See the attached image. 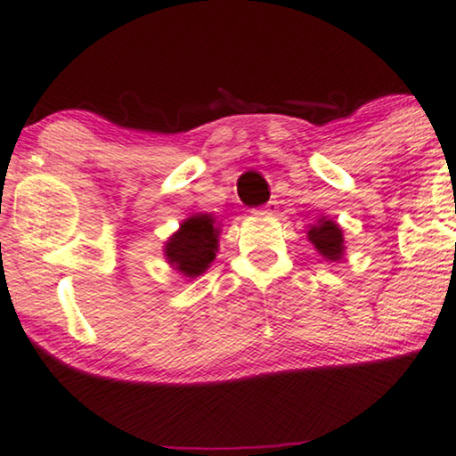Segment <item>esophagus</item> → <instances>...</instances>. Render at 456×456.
<instances>
[{
    "label": "esophagus",
    "instance_id": "esophagus-1",
    "mask_svg": "<svg viewBox=\"0 0 456 456\" xmlns=\"http://www.w3.org/2000/svg\"><path fill=\"white\" fill-rule=\"evenodd\" d=\"M274 211H277V200L266 202V205H264L262 209H256L254 213H257V216H268V213H274Z\"/></svg>",
    "mask_w": 456,
    "mask_h": 456
}]
</instances>
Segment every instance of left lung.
Instances as JSON below:
<instances>
[{
  "instance_id": "8db88e82",
  "label": "left lung",
  "mask_w": 456,
  "mask_h": 456,
  "mask_svg": "<svg viewBox=\"0 0 456 456\" xmlns=\"http://www.w3.org/2000/svg\"><path fill=\"white\" fill-rule=\"evenodd\" d=\"M308 240L314 245V249L322 254L325 260L338 262L345 256V237L338 224L331 219L319 217L317 222L308 228Z\"/></svg>"
}]
</instances>
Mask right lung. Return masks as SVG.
I'll return each mask as SVG.
<instances>
[{"label":"right lung","mask_w":456,"mask_h":456,"mask_svg":"<svg viewBox=\"0 0 456 456\" xmlns=\"http://www.w3.org/2000/svg\"><path fill=\"white\" fill-rule=\"evenodd\" d=\"M219 226L209 213H196L183 219L182 226L165 245V257L183 277L194 279L216 260Z\"/></svg>","instance_id":"1"}]
</instances>
